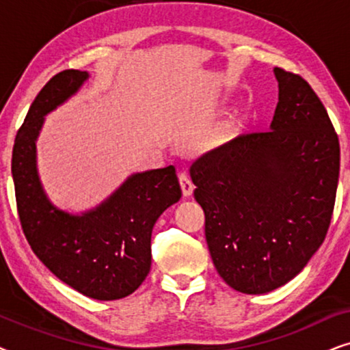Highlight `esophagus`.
<instances>
[{
    "mask_svg": "<svg viewBox=\"0 0 350 350\" xmlns=\"http://www.w3.org/2000/svg\"><path fill=\"white\" fill-rule=\"evenodd\" d=\"M178 180H180V186H181V191H183L185 198H188V196L193 194L194 185H193V181H191V178L188 176V174H186V172H180Z\"/></svg>",
    "mask_w": 350,
    "mask_h": 350,
    "instance_id": "1",
    "label": "esophagus"
}]
</instances>
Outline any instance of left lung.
<instances>
[{
  "label": "left lung",
  "instance_id": "8db88e82",
  "mask_svg": "<svg viewBox=\"0 0 350 350\" xmlns=\"http://www.w3.org/2000/svg\"><path fill=\"white\" fill-rule=\"evenodd\" d=\"M279 83L271 131L243 133L191 165L205 239L231 288L261 295L298 275L322 245L339 176V140L299 75Z\"/></svg>",
  "mask_w": 350,
  "mask_h": 350
}]
</instances>
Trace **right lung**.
Wrapping results in <instances>:
<instances>
[{
  "label": "right lung",
  "instance_id": "obj_1",
  "mask_svg": "<svg viewBox=\"0 0 350 350\" xmlns=\"http://www.w3.org/2000/svg\"><path fill=\"white\" fill-rule=\"evenodd\" d=\"M89 78L65 70L36 95L18 129L12 150L17 212L31 250L47 269L84 296L126 298L151 267L152 226L178 202L181 188L174 165L133 174L89 212L71 215L47 199L36 169V138L44 116L66 102Z\"/></svg>",
  "mask_w": 350,
  "mask_h": 350
}]
</instances>
